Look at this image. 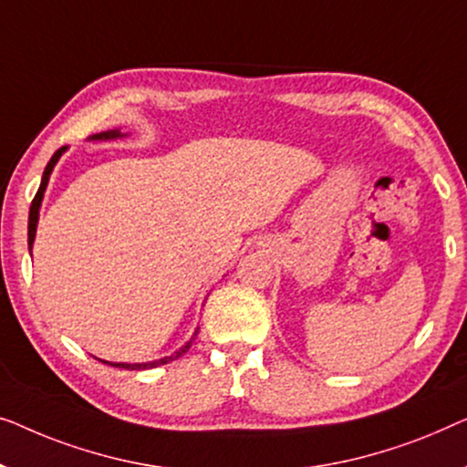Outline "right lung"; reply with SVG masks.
<instances>
[{
	"label": "right lung",
	"mask_w": 467,
	"mask_h": 467,
	"mask_svg": "<svg viewBox=\"0 0 467 467\" xmlns=\"http://www.w3.org/2000/svg\"><path fill=\"white\" fill-rule=\"evenodd\" d=\"M120 137H127V133H122L120 129H111V130H103V133L90 135L88 140H93V141H109V140H120ZM65 150H67V148H58L57 152L52 154L50 162H48V165H46V169H44L42 183H39V188H37V194H36V199L31 201V207H29V233H27V236H29V239H27V243H29V252H31V247H34V241H36V233H37V220H39V207H42V201H44L46 186H48L52 169H55V165H57V162H58V159H61V156L65 154ZM196 334H199V327H196L194 334H192V337H190V340H188L186 345L180 347V349H177L175 353H171V356H165V358H161V359H154V362L127 364V362H105V359H99V362H103V364H109V366H116V368H127V370H141V368H156V366H161V364H169V362H173V359H177V358H180V356H183V353H186V351L190 349V345L194 343Z\"/></svg>",
	"instance_id": "right-lung-1"
}]
</instances>
